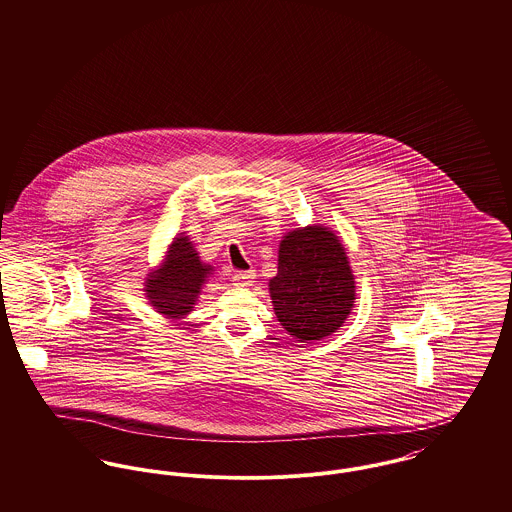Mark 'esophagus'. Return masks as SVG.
I'll use <instances>...</instances> for the list:
<instances>
[{
    "mask_svg": "<svg viewBox=\"0 0 512 512\" xmlns=\"http://www.w3.org/2000/svg\"><path fill=\"white\" fill-rule=\"evenodd\" d=\"M234 284L240 286V288H249L253 282H255V270H240V272H234Z\"/></svg>",
    "mask_w": 512,
    "mask_h": 512,
    "instance_id": "1",
    "label": "esophagus"
}]
</instances>
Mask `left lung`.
I'll return each mask as SVG.
<instances>
[{
  "label": "left lung",
  "instance_id": "1",
  "mask_svg": "<svg viewBox=\"0 0 512 512\" xmlns=\"http://www.w3.org/2000/svg\"><path fill=\"white\" fill-rule=\"evenodd\" d=\"M355 292L345 247L332 228L311 224L286 232L268 293L293 340L311 343L338 332L355 307Z\"/></svg>",
  "mask_w": 512,
  "mask_h": 512
}]
</instances>
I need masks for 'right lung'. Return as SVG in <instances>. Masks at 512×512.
<instances>
[{
    "label": "right lung",
    "instance_id": "add662e5",
    "mask_svg": "<svg viewBox=\"0 0 512 512\" xmlns=\"http://www.w3.org/2000/svg\"><path fill=\"white\" fill-rule=\"evenodd\" d=\"M213 272V265L199 259L190 236L180 232L172 238L161 265L147 272L144 282L147 303L167 320L178 322L194 311L201 290Z\"/></svg>",
    "mask_w": 512,
    "mask_h": 512
}]
</instances>
